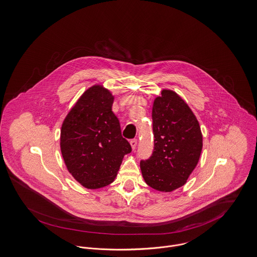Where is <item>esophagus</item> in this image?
I'll list each match as a JSON object with an SVG mask.
<instances>
[{
  "instance_id": "34e87169",
  "label": "esophagus",
  "mask_w": 257,
  "mask_h": 257,
  "mask_svg": "<svg viewBox=\"0 0 257 257\" xmlns=\"http://www.w3.org/2000/svg\"><path fill=\"white\" fill-rule=\"evenodd\" d=\"M130 145L132 147V150H135L136 149V146H137V139H132L130 141Z\"/></svg>"
}]
</instances>
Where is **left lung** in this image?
<instances>
[{"instance_id":"left-lung-1","label":"left lung","mask_w":257,"mask_h":257,"mask_svg":"<svg viewBox=\"0 0 257 257\" xmlns=\"http://www.w3.org/2000/svg\"><path fill=\"white\" fill-rule=\"evenodd\" d=\"M154 152L140 167L152 188L171 192L186 183L199 161L203 139L199 122L187 103L163 89L153 104Z\"/></svg>"}]
</instances>
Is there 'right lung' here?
Listing matches in <instances>:
<instances>
[{"mask_svg": "<svg viewBox=\"0 0 257 257\" xmlns=\"http://www.w3.org/2000/svg\"><path fill=\"white\" fill-rule=\"evenodd\" d=\"M113 99L103 86H90L62 124L60 147L65 165L87 189L113 182L124 156L132 151L112 112Z\"/></svg>", "mask_w": 257, "mask_h": 257, "instance_id": "obj_1", "label": "right lung"}]
</instances>
